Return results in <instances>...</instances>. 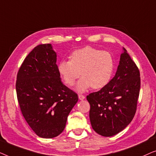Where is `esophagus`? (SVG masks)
Instances as JSON below:
<instances>
[{"label":"esophagus","mask_w":156,"mask_h":156,"mask_svg":"<svg viewBox=\"0 0 156 156\" xmlns=\"http://www.w3.org/2000/svg\"><path fill=\"white\" fill-rule=\"evenodd\" d=\"M79 99H80V100H84L85 99V97L82 94H80L79 95Z\"/></svg>","instance_id":"1"}]
</instances>
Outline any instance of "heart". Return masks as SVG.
Listing matches in <instances>:
<instances>
[{"mask_svg":"<svg viewBox=\"0 0 156 156\" xmlns=\"http://www.w3.org/2000/svg\"><path fill=\"white\" fill-rule=\"evenodd\" d=\"M70 60H62L58 69L63 82L72 87L80 78L76 89L84 92L90 88L100 89L110 82L114 73L115 62L113 55L107 51L87 46L74 50L70 55Z\"/></svg>","mask_w":156,"mask_h":156,"instance_id":"1","label":"heart"}]
</instances>
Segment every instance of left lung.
<instances>
[{"label": "left lung", "mask_w": 156, "mask_h": 156, "mask_svg": "<svg viewBox=\"0 0 156 156\" xmlns=\"http://www.w3.org/2000/svg\"><path fill=\"white\" fill-rule=\"evenodd\" d=\"M140 88L139 69L124 49L113 79L101 90L87 96L93 129L105 137L123 131L135 116Z\"/></svg>", "instance_id": "obj_1"}]
</instances>
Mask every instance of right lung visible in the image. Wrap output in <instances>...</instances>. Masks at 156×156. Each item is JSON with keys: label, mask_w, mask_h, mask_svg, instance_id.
<instances>
[{"label": "right lung", "mask_w": 156, "mask_h": 156, "mask_svg": "<svg viewBox=\"0 0 156 156\" xmlns=\"http://www.w3.org/2000/svg\"><path fill=\"white\" fill-rule=\"evenodd\" d=\"M50 44H39L17 74V98L23 117L38 136L52 138L64 131L77 94L63 84Z\"/></svg>", "instance_id": "1"}]
</instances>
